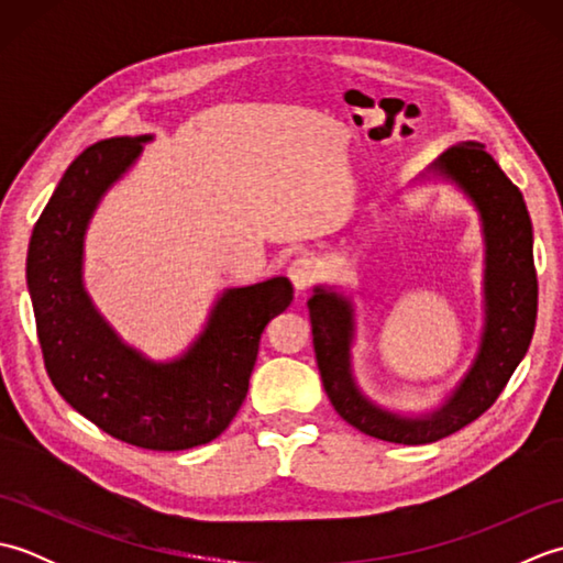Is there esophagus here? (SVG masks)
<instances>
[{
  "label": "esophagus",
  "instance_id": "esophagus-1",
  "mask_svg": "<svg viewBox=\"0 0 563 563\" xmlns=\"http://www.w3.org/2000/svg\"><path fill=\"white\" fill-rule=\"evenodd\" d=\"M288 278L292 280L297 292H305V290L309 288V285L317 283V278H319V266H317V263H314L312 258L300 256V258H295V261L290 263Z\"/></svg>",
  "mask_w": 563,
  "mask_h": 563
}]
</instances>
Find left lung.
<instances>
[{"instance_id":"obj_1","label":"left lung","mask_w":563,"mask_h":563,"mask_svg":"<svg viewBox=\"0 0 563 563\" xmlns=\"http://www.w3.org/2000/svg\"><path fill=\"white\" fill-rule=\"evenodd\" d=\"M474 202L484 232V331L472 367L440 409L401 416L369 401L355 385L351 345L355 309L351 297L317 285L309 319L317 365L327 397L345 423L377 440L426 445L476 421L508 385L530 349L537 319V271L532 222L522 194L479 142L450 147L428 166Z\"/></svg>"}]
</instances>
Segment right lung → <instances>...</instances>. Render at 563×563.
<instances>
[{"instance_id": "1", "label": "right lung", "mask_w": 563, "mask_h": 563, "mask_svg": "<svg viewBox=\"0 0 563 563\" xmlns=\"http://www.w3.org/2000/svg\"><path fill=\"white\" fill-rule=\"evenodd\" d=\"M152 135L84 150L33 227L26 280L47 377L71 409L145 450H188L218 438L246 399L261 333L290 307L292 283L224 290L206 329L169 363L128 345L84 290V234L99 200Z\"/></svg>"}]
</instances>
